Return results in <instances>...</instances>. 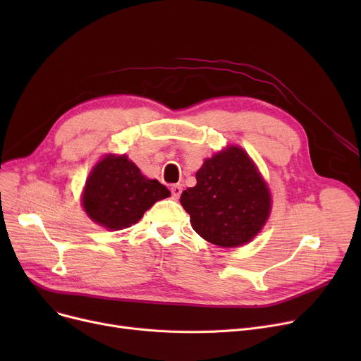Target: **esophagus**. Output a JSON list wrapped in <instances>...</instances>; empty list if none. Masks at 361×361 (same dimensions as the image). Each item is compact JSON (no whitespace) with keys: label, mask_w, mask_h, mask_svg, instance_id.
<instances>
[{"label":"esophagus","mask_w":361,"mask_h":361,"mask_svg":"<svg viewBox=\"0 0 361 361\" xmlns=\"http://www.w3.org/2000/svg\"><path fill=\"white\" fill-rule=\"evenodd\" d=\"M181 192H183V187H181V184H174V185H171V195H173V197H174V199H178V197H180V195H181Z\"/></svg>","instance_id":"1"}]
</instances>
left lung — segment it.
Here are the masks:
<instances>
[{
	"label": "left lung",
	"instance_id": "obj_1",
	"mask_svg": "<svg viewBox=\"0 0 361 361\" xmlns=\"http://www.w3.org/2000/svg\"><path fill=\"white\" fill-rule=\"evenodd\" d=\"M196 180L180 202L202 238L221 247H237L262 230L271 212V195L241 147H226L206 159Z\"/></svg>",
	"mask_w": 361,
	"mask_h": 361
}]
</instances>
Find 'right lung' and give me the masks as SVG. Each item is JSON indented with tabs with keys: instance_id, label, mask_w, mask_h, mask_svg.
Instances as JSON below:
<instances>
[{
	"instance_id": "1",
	"label": "right lung",
	"mask_w": 361,
	"mask_h": 361,
	"mask_svg": "<svg viewBox=\"0 0 361 361\" xmlns=\"http://www.w3.org/2000/svg\"><path fill=\"white\" fill-rule=\"evenodd\" d=\"M169 195L158 180L142 176L126 155H109L93 168L82 203L92 221L108 230H123L140 221L152 204Z\"/></svg>"
}]
</instances>
